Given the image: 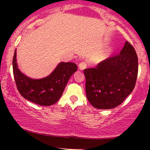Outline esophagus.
Instances as JSON below:
<instances>
[{
    "label": "esophagus",
    "instance_id": "34e87169",
    "mask_svg": "<svg viewBox=\"0 0 150 150\" xmlns=\"http://www.w3.org/2000/svg\"><path fill=\"white\" fill-rule=\"evenodd\" d=\"M79 69H81V70H83L84 69H86V67H87V64H86V62H81L79 64Z\"/></svg>",
    "mask_w": 150,
    "mask_h": 150
}]
</instances>
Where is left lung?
Wrapping results in <instances>:
<instances>
[{
    "instance_id": "8db88e82",
    "label": "left lung",
    "mask_w": 150,
    "mask_h": 150,
    "mask_svg": "<svg viewBox=\"0 0 150 150\" xmlns=\"http://www.w3.org/2000/svg\"><path fill=\"white\" fill-rule=\"evenodd\" d=\"M83 72L86 96L91 104L97 109H112L122 104L135 87L138 57L132 45L126 41L120 54Z\"/></svg>"
}]
</instances>
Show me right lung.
Segmentation results:
<instances>
[{
  "label": "right lung",
  "mask_w": 150,
  "mask_h": 150,
  "mask_svg": "<svg viewBox=\"0 0 150 150\" xmlns=\"http://www.w3.org/2000/svg\"><path fill=\"white\" fill-rule=\"evenodd\" d=\"M78 69L73 62H60L48 76L33 79L21 72L16 62V50L13 58V73L16 88L25 99L38 105L50 106L58 102L72 74Z\"/></svg>",
  "instance_id": "right-lung-1"
}]
</instances>
